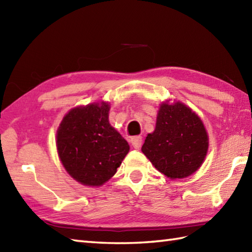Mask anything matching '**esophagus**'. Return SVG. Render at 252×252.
<instances>
[{
	"label": "esophagus",
	"instance_id": "esophagus-1",
	"mask_svg": "<svg viewBox=\"0 0 252 252\" xmlns=\"http://www.w3.org/2000/svg\"><path fill=\"white\" fill-rule=\"evenodd\" d=\"M130 141H131L132 146L134 147V148H136V149L140 148L142 146V142H143L142 136H134V137H132Z\"/></svg>",
	"mask_w": 252,
	"mask_h": 252
}]
</instances>
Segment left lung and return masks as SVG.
I'll return each instance as SVG.
<instances>
[{"mask_svg": "<svg viewBox=\"0 0 252 252\" xmlns=\"http://www.w3.org/2000/svg\"><path fill=\"white\" fill-rule=\"evenodd\" d=\"M208 146V133L200 118L181 101H163L155 131L146 136L142 152L159 172L175 180L200 168Z\"/></svg>", "mask_w": 252, "mask_h": 252, "instance_id": "obj_1", "label": "left lung"}]
</instances>
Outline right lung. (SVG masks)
<instances>
[{
  "mask_svg": "<svg viewBox=\"0 0 252 252\" xmlns=\"http://www.w3.org/2000/svg\"><path fill=\"white\" fill-rule=\"evenodd\" d=\"M108 103L72 108L56 134L58 156L72 179L100 186L115 175L130 151L127 142L110 126Z\"/></svg>",
  "mask_w": 252,
  "mask_h": 252,
  "instance_id": "1",
  "label": "right lung"
}]
</instances>
